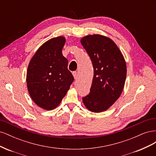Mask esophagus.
<instances>
[{"label":"esophagus","instance_id":"1","mask_svg":"<svg viewBox=\"0 0 156 156\" xmlns=\"http://www.w3.org/2000/svg\"><path fill=\"white\" fill-rule=\"evenodd\" d=\"M72 73H73V75L75 79H76L77 78V73L76 72H73Z\"/></svg>","mask_w":156,"mask_h":156}]
</instances>
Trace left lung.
<instances>
[{
    "label": "left lung",
    "mask_w": 156,
    "mask_h": 156,
    "mask_svg": "<svg viewBox=\"0 0 156 156\" xmlns=\"http://www.w3.org/2000/svg\"><path fill=\"white\" fill-rule=\"evenodd\" d=\"M81 42L94 68L90 93L83 97V101L92 112L106 111L123 90L127 73L124 58L115 42L107 37L88 35Z\"/></svg>",
    "instance_id": "1"
}]
</instances>
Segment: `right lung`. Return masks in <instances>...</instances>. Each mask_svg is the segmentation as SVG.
<instances>
[{
	"label": "right lung",
	"mask_w": 156,
	"mask_h": 156,
	"mask_svg": "<svg viewBox=\"0 0 156 156\" xmlns=\"http://www.w3.org/2000/svg\"><path fill=\"white\" fill-rule=\"evenodd\" d=\"M66 40L54 37L37 49L29 64L27 88L36 105L46 110L57 107L66 96L74 77L62 55Z\"/></svg>",
	"instance_id": "1"
}]
</instances>
